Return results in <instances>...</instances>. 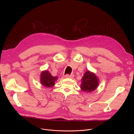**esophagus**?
<instances>
[{"label": "esophagus", "mask_w": 134, "mask_h": 134, "mask_svg": "<svg viewBox=\"0 0 134 134\" xmlns=\"http://www.w3.org/2000/svg\"><path fill=\"white\" fill-rule=\"evenodd\" d=\"M66 78H73L74 77V75L73 74H71V75H69V74H66L65 76Z\"/></svg>", "instance_id": "34e87169"}]
</instances>
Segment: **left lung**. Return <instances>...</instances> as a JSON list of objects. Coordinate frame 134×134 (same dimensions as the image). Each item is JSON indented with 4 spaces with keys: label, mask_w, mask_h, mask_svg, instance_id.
I'll return each instance as SVG.
<instances>
[{
    "label": "left lung",
    "mask_w": 134,
    "mask_h": 134,
    "mask_svg": "<svg viewBox=\"0 0 134 134\" xmlns=\"http://www.w3.org/2000/svg\"><path fill=\"white\" fill-rule=\"evenodd\" d=\"M99 85V79L96 74L87 71L82 78L81 89L83 92H91L94 91Z\"/></svg>",
    "instance_id": "8db88e82"
}]
</instances>
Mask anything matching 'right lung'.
Wrapping results in <instances>:
<instances>
[{
  "instance_id": "right-lung-1",
  "label": "right lung",
  "mask_w": 134,
  "mask_h": 134,
  "mask_svg": "<svg viewBox=\"0 0 134 134\" xmlns=\"http://www.w3.org/2000/svg\"><path fill=\"white\" fill-rule=\"evenodd\" d=\"M58 76H53L48 71L42 72L41 74L40 81L42 85L46 87H52L55 85V81Z\"/></svg>"
}]
</instances>
